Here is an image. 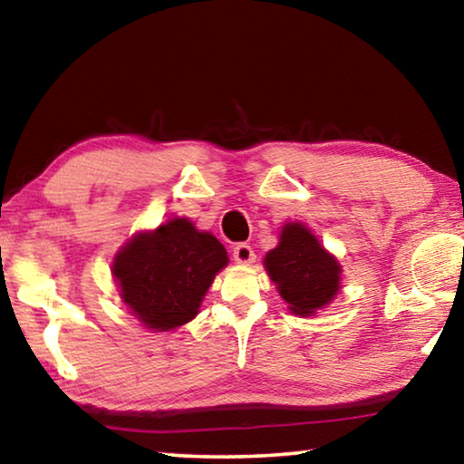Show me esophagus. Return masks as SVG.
Instances as JSON below:
<instances>
[{"label": "esophagus", "mask_w": 464, "mask_h": 464, "mask_svg": "<svg viewBox=\"0 0 464 464\" xmlns=\"http://www.w3.org/2000/svg\"><path fill=\"white\" fill-rule=\"evenodd\" d=\"M233 260L237 264H254L256 262V254L254 249H251V246H247V243H237V246L233 247Z\"/></svg>", "instance_id": "obj_1"}]
</instances>
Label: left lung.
Here are the masks:
<instances>
[{
	"label": "left lung",
	"mask_w": 464,
	"mask_h": 464,
	"mask_svg": "<svg viewBox=\"0 0 464 464\" xmlns=\"http://www.w3.org/2000/svg\"><path fill=\"white\" fill-rule=\"evenodd\" d=\"M264 266L295 315L324 309L340 290L342 266L303 223L282 227L278 246L266 254Z\"/></svg>",
	"instance_id": "1"
}]
</instances>
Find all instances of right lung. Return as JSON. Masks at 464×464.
<instances>
[{"mask_svg": "<svg viewBox=\"0 0 464 464\" xmlns=\"http://www.w3.org/2000/svg\"><path fill=\"white\" fill-rule=\"evenodd\" d=\"M229 257L215 235L188 218H171L132 237L112 262L121 298L153 332H169L198 315L200 303Z\"/></svg>", "mask_w": 464, "mask_h": 464, "instance_id": "add662e5", "label": "right lung"}]
</instances>
